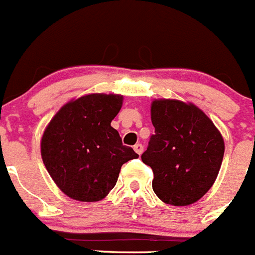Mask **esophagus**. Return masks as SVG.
Segmentation results:
<instances>
[{"label": "esophagus", "instance_id": "esophagus-1", "mask_svg": "<svg viewBox=\"0 0 255 255\" xmlns=\"http://www.w3.org/2000/svg\"><path fill=\"white\" fill-rule=\"evenodd\" d=\"M133 149H134V151L137 152V154L141 155V154H142V151H143V146L141 145V143H136V145L133 146Z\"/></svg>", "mask_w": 255, "mask_h": 255}]
</instances>
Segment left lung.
<instances>
[{
    "label": "left lung",
    "instance_id": "obj_1",
    "mask_svg": "<svg viewBox=\"0 0 255 255\" xmlns=\"http://www.w3.org/2000/svg\"><path fill=\"white\" fill-rule=\"evenodd\" d=\"M155 134L141 155L154 173L152 190L174 207L198 201L213 186L225 154L221 132L194 104L160 99L151 103Z\"/></svg>",
    "mask_w": 255,
    "mask_h": 255
}]
</instances>
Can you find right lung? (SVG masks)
<instances>
[{
  "instance_id": "1",
  "label": "right lung",
  "mask_w": 255,
  "mask_h": 255,
  "mask_svg": "<svg viewBox=\"0 0 255 255\" xmlns=\"http://www.w3.org/2000/svg\"><path fill=\"white\" fill-rule=\"evenodd\" d=\"M122 104L121 95H86L65 104L46 127L42 160L69 198L103 200L118 181L122 165L138 158L110 126Z\"/></svg>"
}]
</instances>
